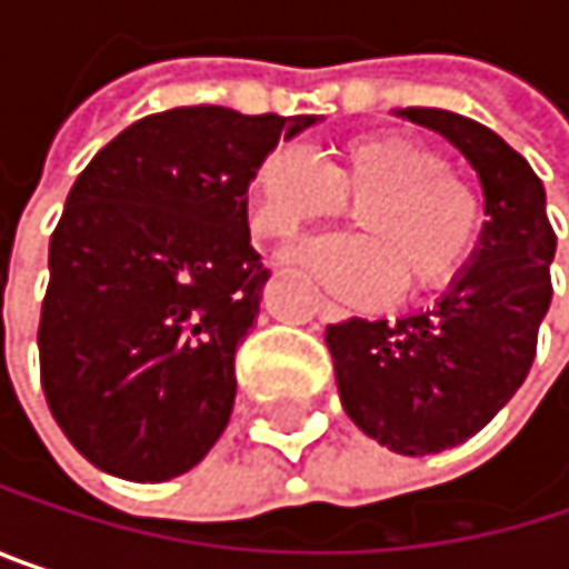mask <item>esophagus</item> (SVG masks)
Returning a JSON list of instances; mask_svg holds the SVG:
<instances>
[{
	"mask_svg": "<svg viewBox=\"0 0 569 569\" xmlns=\"http://www.w3.org/2000/svg\"><path fill=\"white\" fill-rule=\"evenodd\" d=\"M316 312H319L322 322H342V319L349 316V312H346L339 302H332V299H319V302H316Z\"/></svg>",
	"mask_w": 569,
	"mask_h": 569,
	"instance_id": "34e87169",
	"label": "esophagus"
}]
</instances>
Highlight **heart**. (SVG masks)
<instances>
[{"label": "heart", "instance_id": "1", "mask_svg": "<svg viewBox=\"0 0 569 569\" xmlns=\"http://www.w3.org/2000/svg\"><path fill=\"white\" fill-rule=\"evenodd\" d=\"M356 213V240L309 243L289 260L332 292L382 302L435 296L471 263L485 230V197L445 154L401 131L342 141L319 171L302 151L273 148L250 173L253 233L292 243L306 227Z\"/></svg>", "mask_w": 569, "mask_h": 569}]
</instances>
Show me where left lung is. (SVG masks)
Instances as JSON below:
<instances>
[{
    "mask_svg": "<svg viewBox=\"0 0 569 569\" xmlns=\"http://www.w3.org/2000/svg\"><path fill=\"white\" fill-rule=\"evenodd\" d=\"M401 118L448 138L478 171L485 230L465 273L425 312L326 326L346 415L398 455L478 435L523 386L553 286L557 233L540 177L491 128L441 108Z\"/></svg>",
    "mask_w": 569,
    "mask_h": 569,
    "instance_id": "left-lung-1",
    "label": "left lung"
}]
</instances>
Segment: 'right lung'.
Instances as JSON below:
<instances>
[{
	"mask_svg": "<svg viewBox=\"0 0 569 569\" xmlns=\"http://www.w3.org/2000/svg\"><path fill=\"white\" fill-rule=\"evenodd\" d=\"M316 114L220 104L148 114L68 190L39 319L64 438L124 481H171L223 435L233 356L270 270L250 247V173Z\"/></svg>",
	"mask_w": 569,
	"mask_h": 569,
	"instance_id": "right-lung-1",
	"label": "right lung"
}]
</instances>
